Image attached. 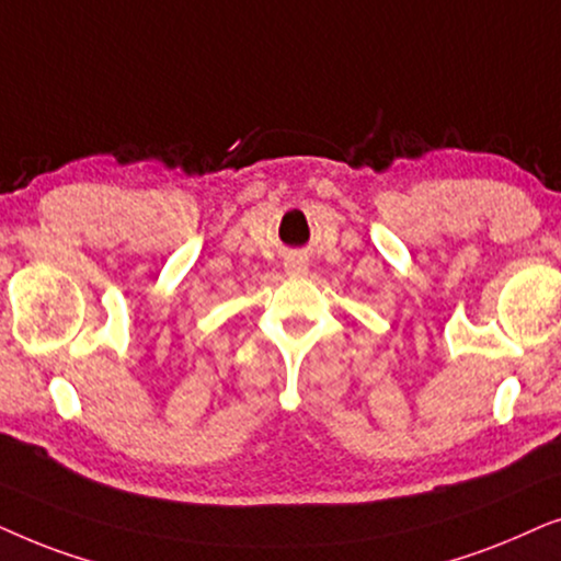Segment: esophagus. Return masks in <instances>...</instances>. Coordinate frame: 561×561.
Returning <instances> with one entry per match:
<instances>
[{
	"label": "esophagus",
	"mask_w": 561,
	"mask_h": 561,
	"mask_svg": "<svg viewBox=\"0 0 561 561\" xmlns=\"http://www.w3.org/2000/svg\"><path fill=\"white\" fill-rule=\"evenodd\" d=\"M285 268H287L289 276H305V274H308V261H305L302 256L289 259Z\"/></svg>",
	"instance_id": "esophagus-1"
}]
</instances>
